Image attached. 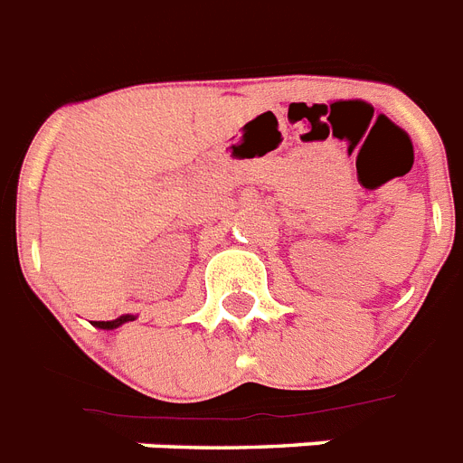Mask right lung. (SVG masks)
Wrapping results in <instances>:
<instances>
[{"label": "right lung", "mask_w": 463, "mask_h": 463, "mask_svg": "<svg viewBox=\"0 0 463 463\" xmlns=\"http://www.w3.org/2000/svg\"><path fill=\"white\" fill-rule=\"evenodd\" d=\"M132 319H135L132 315H122V317H118V319H113V322H97V326L99 328H116L125 322H132Z\"/></svg>", "instance_id": "1"}]
</instances>
